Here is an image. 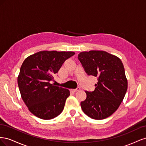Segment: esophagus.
Instances as JSON below:
<instances>
[{
	"label": "esophagus",
	"mask_w": 146,
	"mask_h": 146,
	"mask_svg": "<svg viewBox=\"0 0 146 146\" xmlns=\"http://www.w3.org/2000/svg\"><path fill=\"white\" fill-rule=\"evenodd\" d=\"M80 88H76V89L72 90V91H74V92H77V91H80Z\"/></svg>",
	"instance_id": "esophagus-1"
}]
</instances>
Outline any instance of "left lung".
I'll use <instances>...</instances> for the list:
<instances>
[{"instance_id": "left-lung-1", "label": "left lung", "mask_w": 146, "mask_h": 146, "mask_svg": "<svg viewBox=\"0 0 146 146\" xmlns=\"http://www.w3.org/2000/svg\"><path fill=\"white\" fill-rule=\"evenodd\" d=\"M78 58L88 76L98 80L94 91H85L86 99L80 103L83 111L96 120L110 116L119 108L127 90L122 61L102 50L82 52Z\"/></svg>"}]
</instances>
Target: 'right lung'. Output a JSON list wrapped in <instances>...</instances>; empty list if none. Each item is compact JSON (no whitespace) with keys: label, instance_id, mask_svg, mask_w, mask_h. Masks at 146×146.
Wrapping results in <instances>:
<instances>
[{"label":"right lung","instance_id":"add662e5","mask_svg":"<svg viewBox=\"0 0 146 146\" xmlns=\"http://www.w3.org/2000/svg\"><path fill=\"white\" fill-rule=\"evenodd\" d=\"M74 54V52L44 50L24 61L17 84L22 99L35 116L48 120L63 111L70 92L50 82L64 61Z\"/></svg>","mask_w":146,"mask_h":146}]
</instances>
